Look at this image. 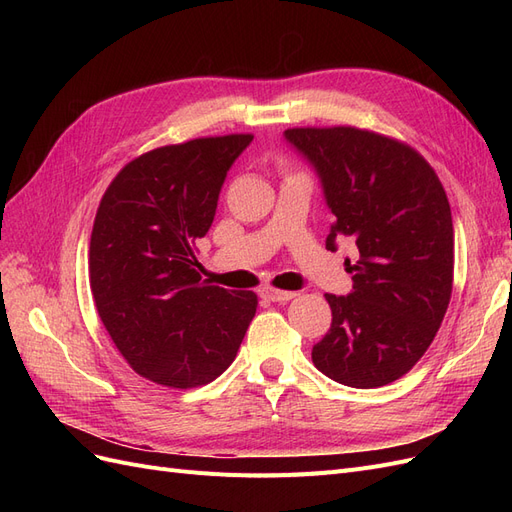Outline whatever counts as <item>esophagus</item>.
I'll return each instance as SVG.
<instances>
[{"label": "esophagus", "mask_w": 512, "mask_h": 512, "mask_svg": "<svg viewBox=\"0 0 512 512\" xmlns=\"http://www.w3.org/2000/svg\"><path fill=\"white\" fill-rule=\"evenodd\" d=\"M260 297L267 299V301H273V303H286L290 299L297 297V292H286V290H275V288H262L260 290Z\"/></svg>", "instance_id": "1"}]
</instances>
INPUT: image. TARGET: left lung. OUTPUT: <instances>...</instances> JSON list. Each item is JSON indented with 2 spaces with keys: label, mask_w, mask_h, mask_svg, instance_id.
<instances>
[{
  "label": "left lung",
  "mask_w": 512,
  "mask_h": 512,
  "mask_svg": "<svg viewBox=\"0 0 512 512\" xmlns=\"http://www.w3.org/2000/svg\"><path fill=\"white\" fill-rule=\"evenodd\" d=\"M286 143L314 168L337 237L359 258L346 297H327L333 322L312 350L331 380L376 389L404 374L436 337L453 290L455 232L438 175L408 145L356 128H292Z\"/></svg>",
  "instance_id": "left-lung-1"
}]
</instances>
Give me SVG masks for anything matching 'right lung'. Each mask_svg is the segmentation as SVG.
<instances>
[{
    "label": "right lung",
    "instance_id": "right-lung-1",
    "mask_svg": "<svg viewBox=\"0 0 512 512\" xmlns=\"http://www.w3.org/2000/svg\"><path fill=\"white\" fill-rule=\"evenodd\" d=\"M252 134L153 149L108 185L89 245V282L104 327L136 374L192 389L235 361L256 314L254 292L211 286L196 239L215 218L230 166Z\"/></svg>",
    "mask_w": 512,
    "mask_h": 512
}]
</instances>
